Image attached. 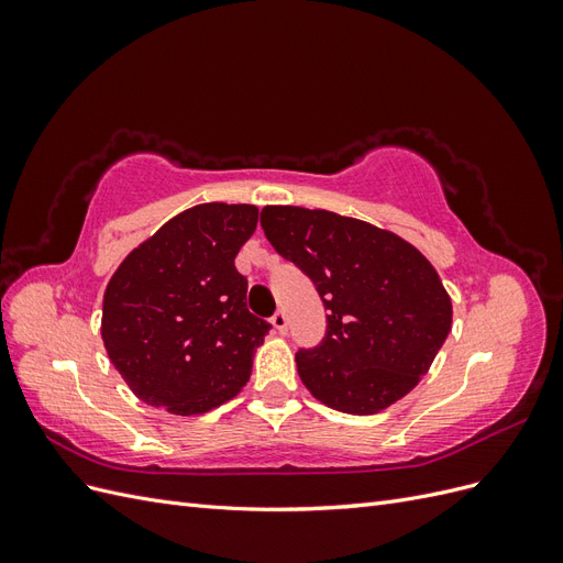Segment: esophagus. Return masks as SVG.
<instances>
[{"mask_svg":"<svg viewBox=\"0 0 563 563\" xmlns=\"http://www.w3.org/2000/svg\"><path fill=\"white\" fill-rule=\"evenodd\" d=\"M272 327H275L279 333L288 331V317L284 310H277L275 314H272Z\"/></svg>","mask_w":563,"mask_h":563,"instance_id":"34e87169","label":"esophagus"}]
</instances>
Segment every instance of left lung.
<instances>
[{
  "label": "left lung",
  "mask_w": 563,
  "mask_h": 563,
  "mask_svg": "<svg viewBox=\"0 0 563 563\" xmlns=\"http://www.w3.org/2000/svg\"><path fill=\"white\" fill-rule=\"evenodd\" d=\"M261 225L327 310L321 343L296 352L305 387L354 416L408 395L451 331V298L430 261L397 234L323 209L265 207Z\"/></svg>",
  "instance_id": "obj_1"
}]
</instances>
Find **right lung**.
Returning a JSON list of instances; mask_svg holds the SVG:
<instances>
[{
	"instance_id": "obj_1",
	"label": "right lung",
	"mask_w": 563,
	"mask_h": 563,
	"mask_svg": "<svg viewBox=\"0 0 563 563\" xmlns=\"http://www.w3.org/2000/svg\"><path fill=\"white\" fill-rule=\"evenodd\" d=\"M258 225L251 203H199L133 249L103 298V343L141 401L197 416L232 399L251 376L272 323L246 308L234 267Z\"/></svg>"
}]
</instances>
